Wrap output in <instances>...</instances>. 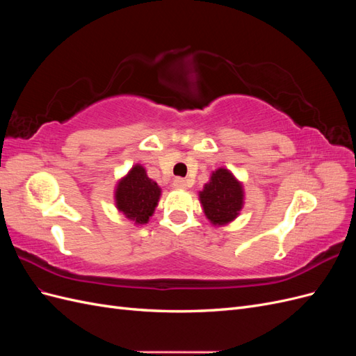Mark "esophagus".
Returning <instances> with one entry per match:
<instances>
[{
  "label": "esophagus",
  "mask_w": 356,
  "mask_h": 356,
  "mask_svg": "<svg viewBox=\"0 0 356 356\" xmlns=\"http://www.w3.org/2000/svg\"><path fill=\"white\" fill-rule=\"evenodd\" d=\"M172 186L177 190H186L187 188V181L182 179V178H175L174 182H172Z\"/></svg>",
  "instance_id": "34e87169"
}]
</instances>
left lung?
I'll list each match as a JSON object with an SVG mask.
<instances>
[{"instance_id":"left-lung-1","label":"left lung","mask_w":356,"mask_h":356,"mask_svg":"<svg viewBox=\"0 0 356 356\" xmlns=\"http://www.w3.org/2000/svg\"><path fill=\"white\" fill-rule=\"evenodd\" d=\"M204 217L213 227H224L241 215L245 204L243 182L233 172L221 166L212 170L209 181L199 191Z\"/></svg>"}]
</instances>
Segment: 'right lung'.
<instances>
[{"mask_svg":"<svg viewBox=\"0 0 356 356\" xmlns=\"http://www.w3.org/2000/svg\"><path fill=\"white\" fill-rule=\"evenodd\" d=\"M161 196L156 181L148 178L143 165L135 163L114 187V204L124 218L135 225H144L153 217Z\"/></svg>","mask_w":356,"mask_h":356,"instance_id":"add662e5","label":"right lung"}]
</instances>
